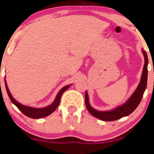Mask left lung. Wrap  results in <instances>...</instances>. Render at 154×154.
<instances>
[{"instance_id":"left-lung-1","label":"left lung","mask_w":154,"mask_h":154,"mask_svg":"<svg viewBox=\"0 0 154 154\" xmlns=\"http://www.w3.org/2000/svg\"><path fill=\"white\" fill-rule=\"evenodd\" d=\"M143 54L144 55L145 63L143 69L142 76H141L140 82L137 89L135 90L130 98L125 102L123 105L116 108L110 111H100L95 110L90 105L89 99H88V92H85V105L87 109L90 113L95 117L98 118L103 121H114V120L119 119L120 118L124 117L130 115L132 112L135 111V109L138 106L139 103H140L141 99L143 96V93L146 89L147 86V79H148V59L146 52L142 50Z\"/></svg>"}]
</instances>
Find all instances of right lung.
Listing matches in <instances>:
<instances>
[{"label":"right lung","mask_w":154,"mask_h":154,"mask_svg":"<svg viewBox=\"0 0 154 154\" xmlns=\"http://www.w3.org/2000/svg\"><path fill=\"white\" fill-rule=\"evenodd\" d=\"M5 85H6V89L7 91V93H8V97H9L10 100H11V102L17 106L18 109L20 110L24 115H26L28 117L32 118V119H40V118L45 117V116L50 115L51 114H52L54 111L57 109L58 106L59 105L60 100H61V95L63 94V93L64 91H66L69 86L71 85H66L65 87H63L62 89H61L59 93H58L56 97V99L54 102H53L52 104H51L48 106L45 107V108H32L29 106H26L22 105L21 103H19V102H17L14 98L12 97L11 94L9 90H8V86H7L6 82L5 81Z\"/></svg>","instance_id":"obj_1"}]
</instances>
